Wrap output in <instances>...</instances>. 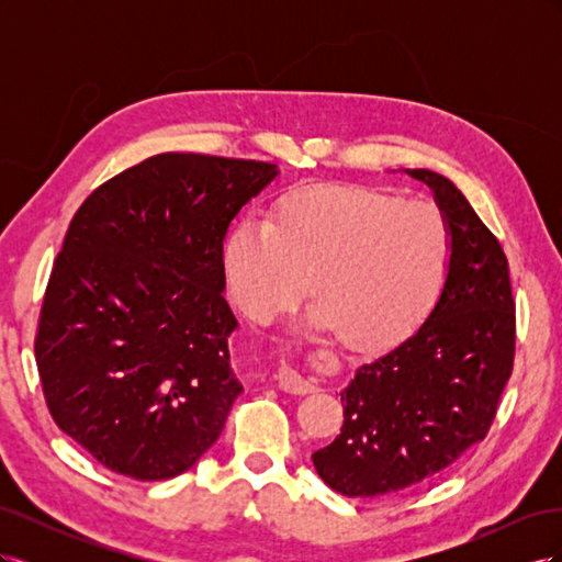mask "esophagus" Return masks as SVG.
<instances>
[{
	"mask_svg": "<svg viewBox=\"0 0 562 562\" xmlns=\"http://www.w3.org/2000/svg\"><path fill=\"white\" fill-rule=\"evenodd\" d=\"M279 386L288 394H310V391L316 389V384L312 380H307L304 375H300V370H295L291 363L281 361L279 368Z\"/></svg>",
	"mask_w": 562,
	"mask_h": 562,
	"instance_id": "34e87169",
	"label": "esophagus"
}]
</instances>
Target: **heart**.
<instances>
[{
  "mask_svg": "<svg viewBox=\"0 0 562 562\" xmlns=\"http://www.w3.org/2000/svg\"><path fill=\"white\" fill-rule=\"evenodd\" d=\"M452 262V232L436 203L366 187H307L274 223L244 217L223 248L229 291L269 321L307 291L310 328H339L353 345H384L431 312Z\"/></svg>",
  "mask_w": 562,
  "mask_h": 562,
  "instance_id": "b5f03b06",
  "label": "heart"
}]
</instances>
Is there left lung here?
I'll return each instance as SVG.
<instances>
[{"mask_svg": "<svg viewBox=\"0 0 562 562\" xmlns=\"http://www.w3.org/2000/svg\"><path fill=\"white\" fill-rule=\"evenodd\" d=\"M401 173L434 192L452 232V262L429 316L339 391L345 424L312 462L347 497L391 495L457 462L485 438L514 368L516 304L495 234L446 176Z\"/></svg>", "mask_w": 562, "mask_h": 562, "instance_id": "1", "label": "left lung"}]
</instances>
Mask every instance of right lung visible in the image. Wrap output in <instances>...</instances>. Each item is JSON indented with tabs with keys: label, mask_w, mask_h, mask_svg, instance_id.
<instances>
[{
	"label": "right lung",
	"mask_w": 562,
	"mask_h": 562,
	"mask_svg": "<svg viewBox=\"0 0 562 562\" xmlns=\"http://www.w3.org/2000/svg\"><path fill=\"white\" fill-rule=\"evenodd\" d=\"M279 173L168 151L100 184L72 217L35 353L56 424L110 471L173 479L223 434L244 391L223 244Z\"/></svg>",
	"instance_id": "1"
}]
</instances>
